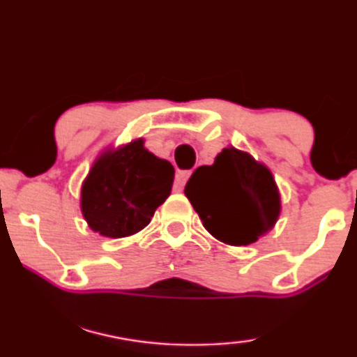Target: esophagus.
Listing matches in <instances>:
<instances>
[{"label":"esophagus","instance_id":"34e87169","mask_svg":"<svg viewBox=\"0 0 357 357\" xmlns=\"http://www.w3.org/2000/svg\"><path fill=\"white\" fill-rule=\"evenodd\" d=\"M190 175H192V172H190V170H182V172L177 174V178H175V188H177L178 192H180V190H183L185 183H187V180H188Z\"/></svg>","mask_w":357,"mask_h":357}]
</instances>
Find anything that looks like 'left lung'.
<instances>
[{
    "label": "left lung",
    "mask_w": 357,
    "mask_h": 357,
    "mask_svg": "<svg viewBox=\"0 0 357 357\" xmlns=\"http://www.w3.org/2000/svg\"><path fill=\"white\" fill-rule=\"evenodd\" d=\"M185 195L208 233L229 246L256 243L274 228L282 210L271 170L233 146L192 174Z\"/></svg>",
    "instance_id": "left-lung-1"
}]
</instances>
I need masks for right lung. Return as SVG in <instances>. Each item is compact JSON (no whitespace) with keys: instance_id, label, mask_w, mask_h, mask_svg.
I'll use <instances>...</instances> for the list:
<instances>
[{"instance_id":"add662e5","label":"right lung","mask_w":357,"mask_h":357,"mask_svg":"<svg viewBox=\"0 0 357 357\" xmlns=\"http://www.w3.org/2000/svg\"><path fill=\"white\" fill-rule=\"evenodd\" d=\"M175 170L139 137L96 157L82 183L83 218L95 233L126 238L144 229L172 192Z\"/></svg>"}]
</instances>
